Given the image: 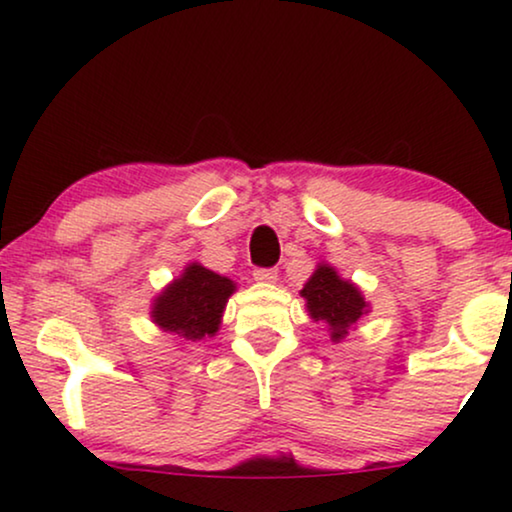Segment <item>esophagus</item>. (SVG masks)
<instances>
[{
    "label": "esophagus",
    "instance_id": "esophagus-1",
    "mask_svg": "<svg viewBox=\"0 0 512 512\" xmlns=\"http://www.w3.org/2000/svg\"><path fill=\"white\" fill-rule=\"evenodd\" d=\"M254 279L261 284H275L279 279V272L275 268H258L254 270Z\"/></svg>",
    "mask_w": 512,
    "mask_h": 512
}]
</instances>
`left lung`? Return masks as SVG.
<instances>
[{
  "instance_id": "1",
  "label": "left lung",
  "mask_w": 512,
  "mask_h": 512,
  "mask_svg": "<svg viewBox=\"0 0 512 512\" xmlns=\"http://www.w3.org/2000/svg\"><path fill=\"white\" fill-rule=\"evenodd\" d=\"M305 298L307 314L312 321H321L328 328L333 342H342L352 328L370 312V303L363 298L352 279L338 275L331 263H317V270L300 289Z\"/></svg>"
}]
</instances>
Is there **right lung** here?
<instances>
[{
    "label": "right lung",
    "mask_w": 512,
    "mask_h": 512,
    "mask_svg": "<svg viewBox=\"0 0 512 512\" xmlns=\"http://www.w3.org/2000/svg\"><path fill=\"white\" fill-rule=\"evenodd\" d=\"M237 291L233 279L193 261L151 300V321L163 333L198 342L214 338L221 328L228 298Z\"/></svg>",
    "instance_id": "obj_1"
}]
</instances>
